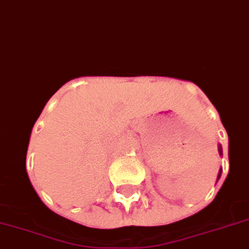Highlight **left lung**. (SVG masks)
<instances>
[{
    "mask_svg": "<svg viewBox=\"0 0 249 249\" xmlns=\"http://www.w3.org/2000/svg\"><path fill=\"white\" fill-rule=\"evenodd\" d=\"M219 154H222V147H219ZM220 178V171H219V175H218V179Z\"/></svg>",
    "mask_w": 249,
    "mask_h": 249,
    "instance_id": "obj_1",
    "label": "left lung"
}]
</instances>
